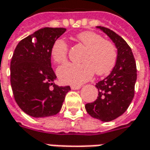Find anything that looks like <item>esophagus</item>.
<instances>
[{"mask_svg":"<svg viewBox=\"0 0 150 150\" xmlns=\"http://www.w3.org/2000/svg\"><path fill=\"white\" fill-rule=\"evenodd\" d=\"M71 88H72V90L80 89V88H81V86H80V85H72V86H71Z\"/></svg>","mask_w":150,"mask_h":150,"instance_id":"1","label":"esophagus"}]
</instances>
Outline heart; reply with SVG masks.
I'll return each mask as SVG.
<instances>
[{
    "label": "heart",
    "instance_id": "obj_1",
    "mask_svg": "<svg viewBox=\"0 0 150 150\" xmlns=\"http://www.w3.org/2000/svg\"><path fill=\"white\" fill-rule=\"evenodd\" d=\"M76 40L86 47L81 63H67L57 69L58 78L62 83L79 85L88 81L96 72L103 76L114 67L118 52L112 42L105 40L100 34L92 31L78 33ZM68 44L63 39H57L52 47V57L57 63H64L67 60Z\"/></svg>",
    "mask_w": 150,
    "mask_h": 150
}]
</instances>
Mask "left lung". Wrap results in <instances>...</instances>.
I'll return each instance as SVG.
<instances>
[{
	"mask_svg": "<svg viewBox=\"0 0 150 150\" xmlns=\"http://www.w3.org/2000/svg\"><path fill=\"white\" fill-rule=\"evenodd\" d=\"M111 38L118 49L116 64L111 73L96 83L98 98L87 103L85 108L93 118L103 122L121 116L129 106L134 96L137 68L132 50L117 33L103 26H97Z\"/></svg>",
	"mask_w": 150,
	"mask_h": 150,
	"instance_id": "1",
	"label": "left lung"
}]
</instances>
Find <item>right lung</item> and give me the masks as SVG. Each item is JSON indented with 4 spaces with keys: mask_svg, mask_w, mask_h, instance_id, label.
<instances>
[{
    "mask_svg": "<svg viewBox=\"0 0 150 150\" xmlns=\"http://www.w3.org/2000/svg\"><path fill=\"white\" fill-rule=\"evenodd\" d=\"M66 32L62 27H44L20 41L11 61V85L20 108L34 118L56 115L62 108L69 86L53 83L52 47Z\"/></svg>",
    "mask_w": 150,
    "mask_h": 150,
    "instance_id": "1",
    "label": "right lung"
}]
</instances>
